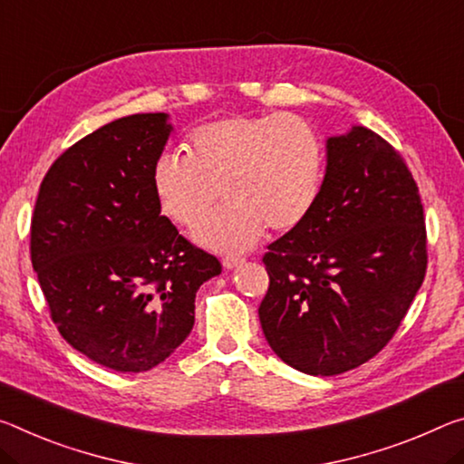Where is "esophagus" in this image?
I'll use <instances>...</instances> for the list:
<instances>
[{
  "label": "esophagus",
  "mask_w": 464,
  "mask_h": 464,
  "mask_svg": "<svg viewBox=\"0 0 464 464\" xmlns=\"http://www.w3.org/2000/svg\"><path fill=\"white\" fill-rule=\"evenodd\" d=\"M246 260L241 258V256H225L223 258V266L227 268V270H233V268H237V266H241V264H244Z\"/></svg>",
  "instance_id": "esophagus-1"
}]
</instances>
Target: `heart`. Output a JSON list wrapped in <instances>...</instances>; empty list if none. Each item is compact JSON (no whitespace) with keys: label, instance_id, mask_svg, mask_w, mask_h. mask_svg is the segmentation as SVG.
Segmentation results:
<instances>
[{"label":"heart","instance_id":"heart-1","mask_svg":"<svg viewBox=\"0 0 464 464\" xmlns=\"http://www.w3.org/2000/svg\"><path fill=\"white\" fill-rule=\"evenodd\" d=\"M186 157L165 152L152 167L163 215L194 229L218 196L227 204L198 231L217 252H244L264 227L291 231L310 217L324 179V146L297 115H229L196 128Z\"/></svg>","mask_w":464,"mask_h":464}]
</instances>
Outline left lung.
<instances>
[{"instance_id": "1", "label": "left lung", "mask_w": 464, "mask_h": 464, "mask_svg": "<svg viewBox=\"0 0 464 464\" xmlns=\"http://www.w3.org/2000/svg\"><path fill=\"white\" fill-rule=\"evenodd\" d=\"M322 189L304 223L264 254L268 344L310 376L355 370L399 330L428 268L413 173L376 131L328 138Z\"/></svg>"}]
</instances>
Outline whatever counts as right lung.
Returning <instances> with one entry per match:
<instances>
[{"instance_id": "obj_1", "label": "right lung", "mask_w": 464, "mask_h": 464, "mask_svg": "<svg viewBox=\"0 0 464 464\" xmlns=\"http://www.w3.org/2000/svg\"><path fill=\"white\" fill-rule=\"evenodd\" d=\"M171 126L136 113L78 140L41 181L31 260L60 334L94 363L149 372L194 328L220 262L160 215L152 167Z\"/></svg>"}]
</instances>
